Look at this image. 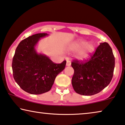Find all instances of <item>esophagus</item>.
<instances>
[{"instance_id": "obj_1", "label": "esophagus", "mask_w": 125, "mask_h": 125, "mask_svg": "<svg viewBox=\"0 0 125 125\" xmlns=\"http://www.w3.org/2000/svg\"><path fill=\"white\" fill-rule=\"evenodd\" d=\"M71 61H69V60H67L66 66H71Z\"/></svg>"}]
</instances>
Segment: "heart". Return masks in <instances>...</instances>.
Instances as JSON below:
<instances>
[{"label":"heart","instance_id":"1","mask_svg":"<svg viewBox=\"0 0 125 125\" xmlns=\"http://www.w3.org/2000/svg\"><path fill=\"white\" fill-rule=\"evenodd\" d=\"M84 47L78 55V58L80 60H85L90 57L94 50V46L92 42L87 43V42L83 40H78L73 43L70 47L71 51L76 52Z\"/></svg>","mask_w":125,"mask_h":125}]
</instances>
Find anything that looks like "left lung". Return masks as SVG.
I'll list each match as a JSON object with an SVG mask.
<instances>
[{"label": "left lung", "mask_w": 125, "mask_h": 125, "mask_svg": "<svg viewBox=\"0 0 125 125\" xmlns=\"http://www.w3.org/2000/svg\"><path fill=\"white\" fill-rule=\"evenodd\" d=\"M72 85L77 94L91 96L98 94L111 82L115 66L113 51L107 42L100 43L89 60L73 61Z\"/></svg>", "instance_id": "obj_1"}]
</instances>
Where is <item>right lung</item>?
<instances>
[{"instance_id":"obj_1","label":"right lung","mask_w":125,"mask_h":125,"mask_svg":"<svg viewBox=\"0 0 125 125\" xmlns=\"http://www.w3.org/2000/svg\"><path fill=\"white\" fill-rule=\"evenodd\" d=\"M47 36V33H38L28 37L16 49L12 64L13 78L29 94H40L50 91L56 76L66 66V61L54 63L46 55L36 52L38 41Z\"/></svg>"}]
</instances>
